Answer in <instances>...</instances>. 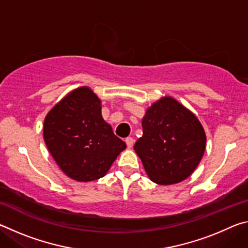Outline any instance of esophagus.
Returning <instances> with one entry per match:
<instances>
[{
    "instance_id": "obj_1",
    "label": "esophagus",
    "mask_w": 248,
    "mask_h": 248,
    "mask_svg": "<svg viewBox=\"0 0 248 248\" xmlns=\"http://www.w3.org/2000/svg\"><path fill=\"white\" fill-rule=\"evenodd\" d=\"M125 143H127V146H128V148H132V146H133V143H134L133 138H131V137H128L127 139H125Z\"/></svg>"
}]
</instances>
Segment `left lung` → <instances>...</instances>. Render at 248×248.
<instances>
[{"instance_id":"obj_1","label":"left lung","mask_w":248,"mask_h":248,"mask_svg":"<svg viewBox=\"0 0 248 248\" xmlns=\"http://www.w3.org/2000/svg\"><path fill=\"white\" fill-rule=\"evenodd\" d=\"M142 128L134 151L152 182L171 185L190 176L205 149L204 130L192 112L163 97L146 110Z\"/></svg>"}]
</instances>
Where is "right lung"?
<instances>
[{"instance_id":"right-lung-1","label":"right lung","mask_w":248,"mask_h":248,"mask_svg":"<svg viewBox=\"0 0 248 248\" xmlns=\"http://www.w3.org/2000/svg\"><path fill=\"white\" fill-rule=\"evenodd\" d=\"M102 106L89 87L65 96L45 119L44 139L60 169L78 182L105 176L125 143L102 117Z\"/></svg>"}]
</instances>
